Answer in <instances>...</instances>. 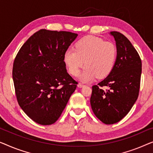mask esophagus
Instances as JSON below:
<instances>
[{
    "mask_svg": "<svg viewBox=\"0 0 153 153\" xmlns=\"http://www.w3.org/2000/svg\"><path fill=\"white\" fill-rule=\"evenodd\" d=\"M77 87H79V88H82V87H85V85H83V84L79 83V84H78V85H77Z\"/></svg>",
    "mask_w": 153,
    "mask_h": 153,
    "instance_id": "obj_1",
    "label": "esophagus"
}]
</instances>
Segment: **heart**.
Here are the masks:
<instances>
[{
  "mask_svg": "<svg viewBox=\"0 0 153 153\" xmlns=\"http://www.w3.org/2000/svg\"><path fill=\"white\" fill-rule=\"evenodd\" d=\"M117 58L114 44L105 42L94 36H85L76 44V50L68 49L64 55V61L69 73L78 76L84 65L86 67L79 76L82 82L107 77L112 71Z\"/></svg>",
  "mask_w": 153,
  "mask_h": 153,
  "instance_id": "obj_1",
  "label": "heart"
}]
</instances>
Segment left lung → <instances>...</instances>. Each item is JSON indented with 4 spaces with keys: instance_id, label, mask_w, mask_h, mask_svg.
Wrapping results in <instances>:
<instances>
[{
    "instance_id": "obj_1",
    "label": "left lung",
    "mask_w": 153,
    "mask_h": 153,
    "mask_svg": "<svg viewBox=\"0 0 153 153\" xmlns=\"http://www.w3.org/2000/svg\"><path fill=\"white\" fill-rule=\"evenodd\" d=\"M117 46L114 68L107 77L92 87L90 102L94 114L103 123L120 121L128 114L139 96L141 60L131 42L119 32H111ZM107 86L104 91L101 87Z\"/></svg>"
}]
</instances>
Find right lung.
Wrapping results in <instances>:
<instances>
[{
	"label": "right lung",
	"mask_w": 153,
	"mask_h": 153,
	"mask_svg": "<svg viewBox=\"0 0 153 153\" xmlns=\"http://www.w3.org/2000/svg\"><path fill=\"white\" fill-rule=\"evenodd\" d=\"M77 34L42 29L33 34L17 53L12 77L23 111L43 126L57 121L77 82L67 73L64 55Z\"/></svg>",
	"instance_id": "obj_1"
}]
</instances>
